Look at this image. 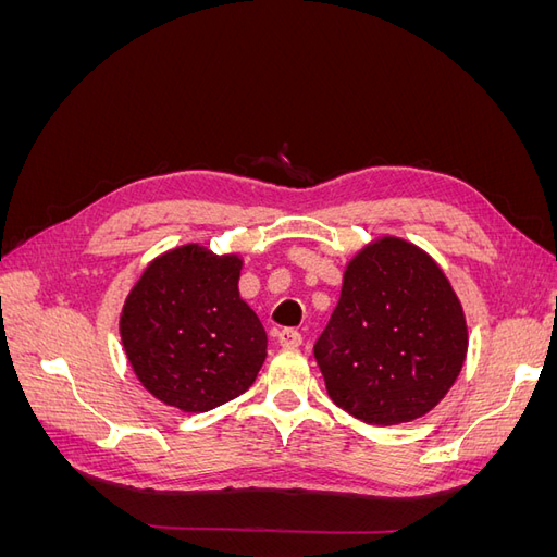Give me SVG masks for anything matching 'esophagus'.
Returning <instances> with one entry per match:
<instances>
[{"instance_id":"34e87169","label":"esophagus","mask_w":557,"mask_h":557,"mask_svg":"<svg viewBox=\"0 0 557 557\" xmlns=\"http://www.w3.org/2000/svg\"><path fill=\"white\" fill-rule=\"evenodd\" d=\"M278 346L281 348H299L301 346V334L297 330L278 332Z\"/></svg>"}]
</instances>
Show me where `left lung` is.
<instances>
[{
	"instance_id": "1",
	"label": "left lung",
	"mask_w": 557,
	"mask_h": 557,
	"mask_svg": "<svg viewBox=\"0 0 557 557\" xmlns=\"http://www.w3.org/2000/svg\"><path fill=\"white\" fill-rule=\"evenodd\" d=\"M467 346L465 311L444 269L387 234L348 260L313 352L336 407L385 428L430 413L458 381Z\"/></svg>"
}]
</instances>
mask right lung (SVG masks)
<instances>
[{
  "instance_id": "1",
  "label": "right lung",
  "mask_w": 557,
  "mask_h": 557,
  "mask_svg": "<svg viewBox=\"0 0 557 557\" xmlns=\"http://www.w3.org/2000/svg\"><path fill=\"white\" fill-rule=\"evenodd\" d=\"M244 260L185 244L150 262L121 311L134 376L166 407L205 413L246 393L267 334L239 297Z\"/></svg>"
}]
</instances>
